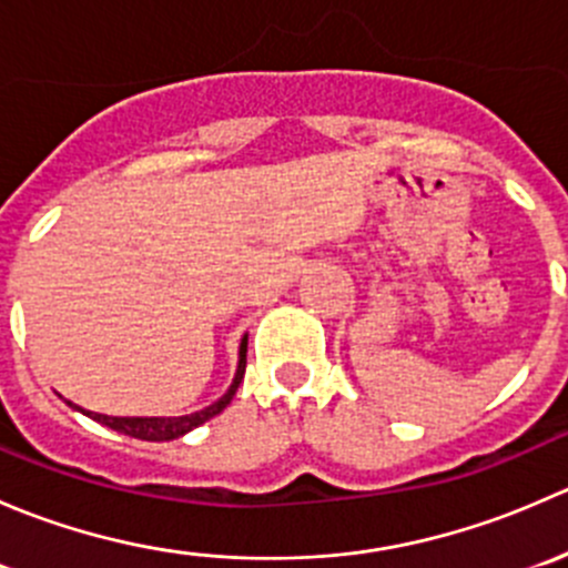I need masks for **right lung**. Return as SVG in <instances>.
Returning a JSON list of instances; mask_svg holds the SVG:
<instances>
[{"instance_id": "right-lung-1", "label": "right lung", "mask_w": 568, "mask_h": 568, "mask_svg": "<svg viewBox=\"0 0 568 568\" xmlns=\"http://www.w3.org/2000/svg\"><path fill=\"white\" fill-rule=\"evenodd\" d=\"M244 368H247V335L242 337V346H239V368H236V376H233V385L227 387V393L222 395L220 400H214V404L205 406V409L192 412V415H181V417H109V415H99V412L82 409V406L71 404V400H68V404H71L73 409L82 412V415H88V417H93V420L104 423L106 428H114V432H120V434H129V437H134V439H145V443H170V439L183 437V434H189L192 428L203 426L205 420H211L214 415H220V412L225 409V406L233 400V395H236L239 385H242Z\"/></svg>"}]
</instances>
